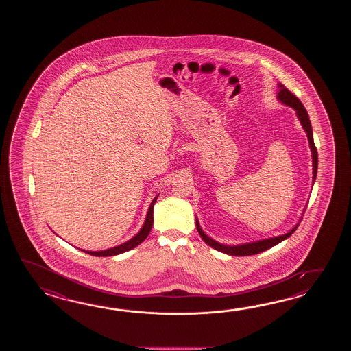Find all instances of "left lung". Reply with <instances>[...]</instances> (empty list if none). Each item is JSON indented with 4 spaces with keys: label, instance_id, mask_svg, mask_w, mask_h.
I'll return each mask as SVG.
<instances>
[{
    "label": "left lung",
    "instance_id": "8db88e82",
    "mask_svg": "<svg viewBox=\"0 0 351 351\" xmlns=\"http://www.w3.org/2000/svg\"><path fill=\"white\" fill-rule=\"evenodd\" d=\"M277 100L282 104L287 105L292 108L296 115H298V120L301 123V125L305 130L306 135H307V139H308V144H310V149H311V156H313V186L315 183V179H316V174H317V150L315 147V143H313V127H311V121L308 118V114L306 112L305 108L302 103L298 100V97H295L292 94L291 91L285 88L284 84L278 82L277 84ZM301 222V221H300ZM298 222L292 230L281 234V236H276V237H269V239H258V241H254V242H247V243H241V245H233V246H228V245H223V243H219L213 239H210L209 236H207L199 226L198 222V218H195V224H197V231L201 234L202 239L208 245V246L215 248L219 252H223L226 254H230V256H252V254H260L266 250H269L271 247L276 246L280 242H282L286 239H289L291 236L293 232L298 230Z\"/></svg>",
    "mask_w": 351,
    "mask_h": 351
}]
</instances>
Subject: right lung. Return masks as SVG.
I'll list each match as a JSON object with an SVG mask.
<instances>
[{"label": "right lung", "mask_w": 351, "mask_h": 351, "mask_svg": "<svg viewBox=\"0 0 351 351\" xmlns=\"http://www.w3.org/2000/svg\"><path fill=\"white\" fill-rule=\"evenodd\" d=\"M158 195H159V194H158ZM158 195H156V197L153 198V201L150 203L149 209H148V212H147V217H145L144 224H143L141 231L138 232L133 239H130L129 241H127V242L121 243L119 246L108 248V250H104V251H85V250H82V251L86 252L88 254L97 256V257H108V256H117V254H124V252H127V251L133 250V248L138 246V245H141L143 241L148 237L150 230H152V227H153V221H154V219H153V208H154V204H156V201H157Z\"/></svg>", "instance_id": "right-lung-1"}]
</instances>
